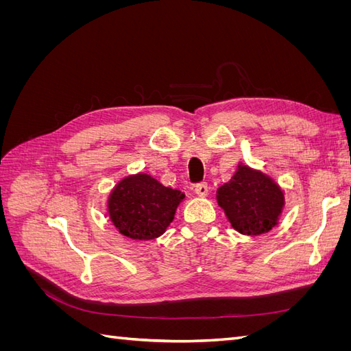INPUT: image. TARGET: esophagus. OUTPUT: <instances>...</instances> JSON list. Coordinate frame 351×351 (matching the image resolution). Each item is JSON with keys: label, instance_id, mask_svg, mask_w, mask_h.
I'll return each instance as SVG.
<instances>
[{"label": "esophagus", "instance_id": "esophagus-1", "mask_svg": "<svg viewBox=\"0 0 351 351\" xmlns=\"http://www.w3.org/2000/svg\"><path fill=\"white\" fill-rule=\"evenodd\" d=\"M195 192L199 197H205L209 193V187H208L206 183H199V184L195 186Z\"/></svg>", "mask_w": 351, "mask_h": 351}]
</instances>
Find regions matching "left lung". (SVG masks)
Returning a JSON list of instances; mask_svg holds the SVG:
<instances>
[{"label": "left lung", "mask_w": 351, "mask_h": 351, "mask_svg": "<svg viewBox=\"0 0 351 351\" xmlns=\"http://www.w3.org/2000/svg\"><path fill=\"white\" fill-rule=\"evenodd\" d=\"M217 202L231 227L246 236H259L278 224L285 205L284 192L274 178L240 162L228 183L217 190Z\"/></svg>", "instance_id": "1"}]
</instances>
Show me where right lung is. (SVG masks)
<instances>
[{
  "label": "right lung",
  "instance_id": "1",
  "mask_svg": "<svg viewBox=\"0 0 351 351\" xmlns=\"http://www.w3.org/2000/svg\"><path fill=\"white\" fill-rule=\"evenodd\" d=\"M186 197L146 173L127 176L111 190L108 215L123 236L154 240L167 231L178 205Z\"/></svg>",
  "mask_w": 351,
  "mask_h": 351
}]
</instances>
